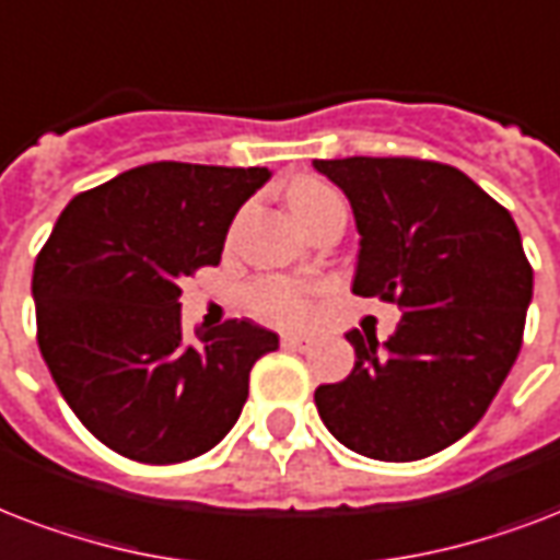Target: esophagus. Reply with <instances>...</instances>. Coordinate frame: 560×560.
<instances>
[{"label":"esophagus","instance_id":"1","mask_svg":"<svg viewBox=\"0 0 560 560\" xmlns=\"http://www.w3.org/2000/svg\"><path fill=\"white\" fill-rule=\"evenodd\" d=\"M311 343H314V340H311V337H305V335H284V337H281V347L299 349V352H302V349H308Z\"/></svg>","mask_w":560,"mask_h":560}]
</instances>
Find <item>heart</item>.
I'll return each mask as SVG.
<instances>
[{"label": "heart", "instance_id": "heart-1", "mask_svg": "<svg viewBox=\"0 0 560 560\" xmlns=\"http://www.w3.org/2000/svg\"><path fill=\"white\" fill-rule=\"evenodd\" d=\"M288 205L299 225H305L323 211L343 202L331 187H326L317 178H299L290 185ZM246 305L255 317H261L264 323H272V326H302L311 314L308 290L290 279L255 281L246 290Z\"/></svg>", "mask_w": 560, "mask_h": 560}]
</instances>
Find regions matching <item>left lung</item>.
I'll return each instance as SVG.
<instances>
[{
  "instance_id": "1",
  "label": "left lung",
  "mask_w": 560,
  "mask_h": 560,
  "mask_svg": "<svg viewBox=\"0 0 560 560\" xmlns=\"http://www.w3.org/2000/svg\"><path fill=\"white\" fill-rule=\"evenodd\" d=\"M352 205V293L396 302L384 343L347 331L352 373L314 402L347 450L420 460L485 417L511 373L532 302V267L514 217L460 170L417 158L314 161Z\"/></svg>"
}]
</instances>
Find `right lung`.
Returning a JSON list of instances; mask_svg holds the SVG:
<instances>
[{
	"label": "right lung",
	"mask_w": 560,
	"mask_h": 560,
	"mask_svg": "<svg viewBox=\"0 0 560 560\" xmlns=\"http://www.w3.org/2000/svg\"><path fill=\"white\" fill-rule=\"evenodd\" d=\"M267 166L155 161L79 194L34 261L37 343L58 390L108 450L178 464L232 432L249 370L279 349L252 319L182 328V279L220 264Z\"/></svg>",
	"instance_id": "add662e5"
}]
</instances>
